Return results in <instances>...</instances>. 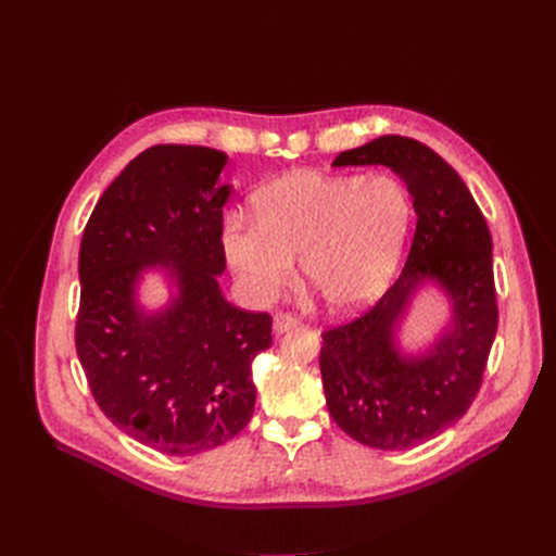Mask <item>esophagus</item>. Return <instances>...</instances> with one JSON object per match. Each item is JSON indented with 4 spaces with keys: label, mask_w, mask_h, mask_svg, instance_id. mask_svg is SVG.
Segmentation results:
<instances>
[{
    "label": "esophagus",
    "mask_w": 556,
    "mask_h": 556,
    "mask_svg": "<svg viewBox=\"0 0 556 556\" xmlns=\"http://www.w3.org/2000/svg\"><path fill=\"white\" fill-rule=\"evenodd\" d=\"M296 325H299V317L292 315V313H276V317H274V331L276 333L288 331V329H292Z\"/></svg>",
    "instance_id": "esophagus-1"
}]
</instances>
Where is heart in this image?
I'll list each match as a JSON object with an SVG mask.
<instances>
[{
    "mask_svg": "<svg viewBox=\"0 0 556 556\" xmlns=\"http://www.w3.org/2000/svg\"><path fill=\"white\" fill-rule=\"evenodd\" d=\"M257 223L231 213L223 245L245 288L271 299L294 276L292 257L331 308L371 299L392 274L413 223V197L392 174L294 172L255 194Z\"/></svg>",
    "mask_w": 556,
    "mask_h": 556,
    "instance_id": "obj_1",
    "label": "heart"
}]
</instances>
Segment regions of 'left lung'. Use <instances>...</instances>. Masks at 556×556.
I'll use <instances>...</instances> for the list:
<instances>
[{"label": "left lung", "instance_id": "obj_1", "mask_svg": "<svg viewBox=\"0 0 556 556\" xmlns=\"http://www.w3.org/2000/svg\"><path fill=\"white\" fill-rule=\"evenodd\" d=\"M364 164H384L406 180L415 237L390 290L359 317L323 331L319 374L333 422L350 439L408 450L462 419L480 392L498 327L492 233L459 174L429 146L387 134L333 160ZM429 279L451 296V327L425 356L406 358L395 329Z\"/></svg>", "mask_w": 556, "mask_h": 556}]
</instances>
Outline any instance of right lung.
I'll return each instance as SVG.
<instances>
[{"label": "right lung", "mask_w": 556, "mask_h": 556, "mask_svg": "<svg viewBox=\"0 0 556 556\" xmlns=\"http://www.w3.org/2000/svg\"><path fill=\"white\" fill-rule=\"evenodd\" d=\"M227 155L162 143L134 157L99 197L78 252L76 352L97 406L134 441L190 457L233 439L255 413L252 359L274 343L271 315L231 306L217 185ZM179 294L162 314L136 304L146 267Z\"/></svg>", "instance_id": "right-lung-1"}]
</instances>
